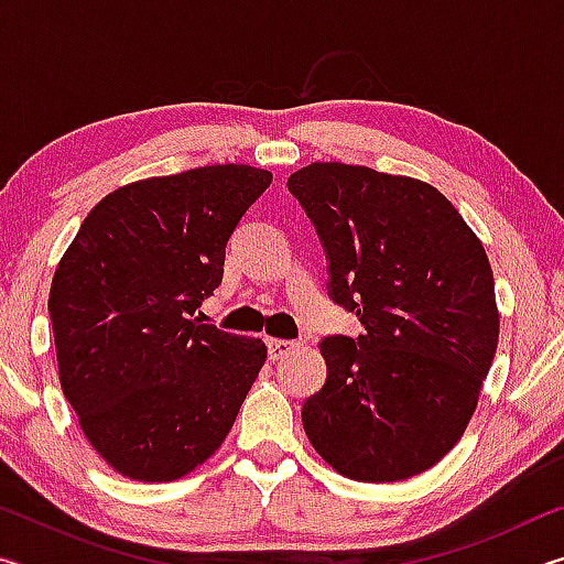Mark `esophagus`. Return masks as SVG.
Listing matches in <instances>:
<instances>
[{"label": "esophagus", "instance_id": "esophagus-1", "mask_svg": "<svg viewBox=\"0 0 564 564\" xmlns=\"http://www.w3.org/2000/svg\"><path fill=\"white\" fill-rule=\"evenodd\" d=\"M265 346H269V358L271 360H281L299 348V343L293 340H285V338H269L265 340Z\"/></svg>", "mask_w": 564, "mask_h": 564}]
</instances>
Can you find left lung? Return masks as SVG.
Wrapping results in <instances>:
<instances>
[{
  "label": "left lung",
  "mask_w": 564,
  "mask_h": 564,
  "mask_svg": "<svg viewBox=\"0 0 564 564\" xmlns=\"http://www.w3.org/2000/svg\"><path fill=\"white\" fill-rule=\"evenodd\" d=\"M289 188L328 253L330 299L366 328L321 343L328 376L303 405L305 435L358 482L431 470L463 437L498 350L482 241L420 178L313 161Z\"/></svg>",
  "instance_id": "8db88e82"
}]
</instances>
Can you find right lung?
Returning <instances> with one entry per match:
<instances>
[{
  "label": "right lung",
  "mask_w": 564,
  "mask_h": 564,
  "mask_svg": "<svg viewBox=\"0 0 564 564\" xmlns=\"http://www.w3.org/2000/svg\"><path fill=\"white\" fill-rule=\"evenodd\" d=\"M273 174L214 164L104 196L56 265V362L89 445L119 475L171 482L212 457L265 362L261 338L194 318L228 236Z\"/></svg>",
  "instance_id": "add662e5"
}]
</instances>
